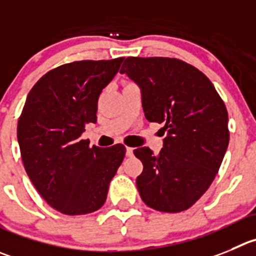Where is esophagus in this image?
Here are the masks:
<instances>
[{
	"mask_svg": "<svg viewBox=\"0 0 256 256\" xmlns=\"http://www.w3.org/2000/svg\"><path fill=\"white\" fill-rule=\"evenodd\" d=\"M132 154H134V149L132 148H126V155H128V156H132Z\"/></svg>",
	"mask_w": 256,
	"mask_h": 256,
	"instance_id": "1",
	"label": "esophagus"
}]
</instances>
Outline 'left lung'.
Instances as JSON below:
<instances>
[{
	"label": "left lung",
	"mask_w": 256,
	"mask_h": 256,
	"mask_svg": "<svg viewBox=\"0 0 256 256\" xmlns=\"http://www.w3.org/2000/svg\"><path fill=\"white\" fill-rule=\"evenodd\" d=\"M120 73L139 84L146 120L166 131L160 152L134 150L144 166L140 197L156 211H186L208 190L228 150L225 104L202 72L179 59L128 56Z\"/></svg>",
	"instance_id": "8db88e82"
}]
</instances>
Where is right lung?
Segmentation results:
<instances>
[{
    "label": "right lung",
    "mask_w": 256,
    "mask_h": 256,
    "mask_svg": "<svg viewBox=\"0 0 256 256\" xmlns=\"http://www.w3.org/2000/svg\"><path fill=\"white\" fill-rule=\"evenodd\" d=\"M122 60H78L52 69L31 88L18 117L26 173L48 204L64 214L101 208L125 158L122 144L90 148V140L80 139L86 125L97 121L100 94Z\"/></svg>",
    "instance_id": "obj_1"
}]
</instances>
